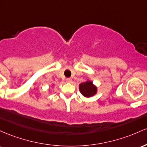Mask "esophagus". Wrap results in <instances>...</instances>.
I'll use <instances>...</instances> for the list:
<instances>
[{
  "label": "esophagus",
  "instance_id": "obj_1",
  "mask_svg": "<svg viewBox=\"0 0 147 147\" xmlns=\"http://www.w3.org/2000/svg\"><path fill=\"white\" fill-rule=\"evenodd\" d=\"M66 81H67V82H71L72 81V79L70 78H67V79H66Z\"/></svg>",
  "mask_w": 147,
  "mask_h": 147
}]
</instances>
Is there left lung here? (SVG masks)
<instances>
[{
    "instance_id": "8db88e82",
    "label": "left lung",
    "mask_w": 147,
    "mask_h": 147,
    "mask_svg": "<svg viewBox=\"0 0 147 147\" xmlns=\"http://www.w3.org/2000/svg\"><path fill=\"white\" fill-rule=\"evenodd\" d=\"M79 90L84 96L91 97L96 94L97 87L94 85L92 81L87 80L79 85Z\"/></svg>"
}]
</instances>
